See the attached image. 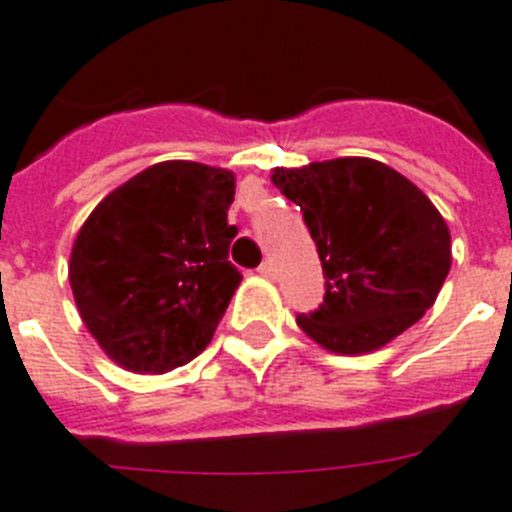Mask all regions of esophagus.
Returning <instances> with one entry per match:
<instances>
[{"label":"esophagus","mask_w":512,"mask_h":512,"mask_svg":"<svg viewBox=\"0 0 512 512\" xmlns=\"http://www.w3.org/2000/svg\"><path fill=\"white\" fill-rule=\"evenodd\" d=\"M257 273H260L262 278H267V280H275L278 270H275V262L273 260H265L260 267H257Z\"/></svg>","instance_id":"1"}]
</instances>
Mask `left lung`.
Segmentation results:
<instances>
[{
	"label": "left lung",
	"instance_id": "obj_1",
	"mask_svg": "<svg viewBox=\"0 0 512 512\" xmlns=\"http://www.w3.org/2000/svg\"><path fill=\"white\" fill-rule=\"evenodd\" d=\"M270 181L301 206L326 278L298 326L334 354L393 342L434 306L451 267V234L426 193L372 158L275 168Z\"/></svg>",
	"mask_w": 512,
	"mask_h": 512
}]
</instances>
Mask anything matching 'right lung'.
<instances>
[{"mask_svg":"<svg viewBox=\"0 0 512 512\" xmlns=\"http://www.w3.org/2000/svg\"><path fill=\"white\" fill-rule=\"evenodd\" d=\"M232 201V170L165 160L114 188L78 229L73 298L119 367L163 375L209 347L242 283L229 262Z\"/></svg>","mask_w":512,"mask_h":512,"instance_id":"right-lung-1","label":"right lung"}]
</instances>
